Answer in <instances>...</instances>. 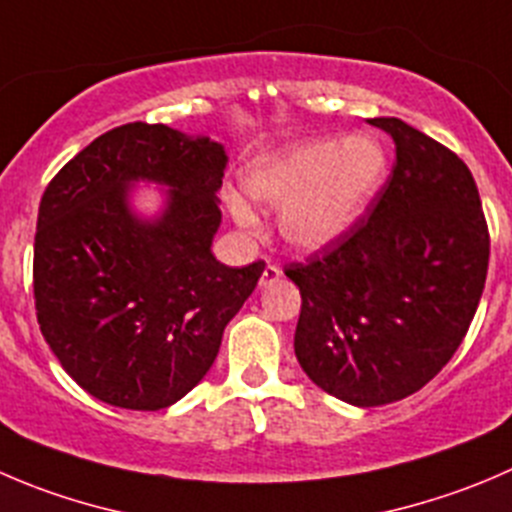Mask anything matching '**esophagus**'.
I'll list each match as a JSON object with an SVG mask.
<instances>
[{"label":"esophagus","mask_w":512,"mask_h":512,"mask_svg":"<svg viewBox=\"0 0 512 512\" xmlns=\"http://www.w3.org/2000/svg\"><path fill=\"white\" fill-rule=\"evenodd\" d=\"M282 277V270L277 265H267L265 267V272H262V277H260V285L262 287H270L272 282H277Z\"/></svg>","instance_id":"esophagus-1"}]
</instances>
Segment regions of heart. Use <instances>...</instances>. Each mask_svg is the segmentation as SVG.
<instances>
[{"instance_id":"1","label":"heart","mask_w":512,"mask_h":512,"mask_svg":"<svg viewBox=\"0 0 512 512\" xmlns=\"http://www.w3.org/2000/svg\"><path fill=\"white\" fill-rule=\"evenodd\" d=\"M388 175V155L375 137L312 140L267 155L245 177L247 195L282 207L280 232L297 250H322L360 222ZM237 222L252 227L255 212L230 197Z\"/></svg>"}]
</instances>
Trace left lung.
I'll return each mask as SVG.
<instances>
[{"label": "left lung", "instance_id": "left-lung-1", "mask_svg": "<svg viewBox=\"0 0 512 512\" xmlns=\"http://www.w3.org/2000/svg\"><path fill=\"white\" fill-rule=\"evenodd\" d=\"M393 175L342 240L285 265L300 287L295 355L317 388L357 408L425 388L463 342L490 260L468 165L398 117Z\"/></svg>", "mask_w": 512, "mask_h": 512}]
</instances>
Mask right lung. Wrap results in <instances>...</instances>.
I'll return each instance as SVG.
<instances>
[{"mask_svg":"<svg viewBox=\"0 0 512 512\" xmlns=\"http://www.w3.org/2000/svg\"><path fill=\"white\" fill-rule=\"evenodd\" d=\"M227 155L210 137L130 122L104 132L44 190L34 235V307L67 375L102 403L162 410L185 398L220 352L227 322L265 262L227 267L210 245ZM171 187L155 223L126 190Z\"/></svg>","mask_w":512,"mask_h":512,"instance_id":"1","label":"right lung"}]
</instances>
